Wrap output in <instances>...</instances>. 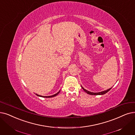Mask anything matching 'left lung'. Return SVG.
<instances>
[{
	"instance_id": "8db88e82",
	"label": "left lung",
	"mask_w": 135,
	"mask_h": 135,
	"mask_svg": "<svg viewBox=\"0 0 135 135\" xmlns=\"http://www.w3.org/2000/svg\"><path fill=\"white\" fill-rule=\"evenodd\" d=\"M81 86L82 88V89H83V90L84 91H85L87 94H90V95H104V94H106L107 92H108L111 88H109V89H107L106 90L98 92V93H93V92H91V91H89L88 90L85 89L81 85Z\"/></svg>"
}]
</instances>
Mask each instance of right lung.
Wrapping results in <instances>:
<instances>
[{
  "mask_svg": "<svg viewBox=\"0 0 135 135\" xmlns=\"http://www.w3.org/2000/svg\"><path fill=\"white\" fill-rule=\"evenodd\" d=\"M60 92V90L58 91V92H57L56 94H54V95H51V96H42V95H38V94H36V95H37V96H38V97H44V98H52V97H55V96H56V95H57L58 94H59V93Z\"/></svg>",
  "mask_w": 135,
  "mask_h": 135,
  "instance_id": "add662e5",
  "label": "right lung"
}]
</instances>
